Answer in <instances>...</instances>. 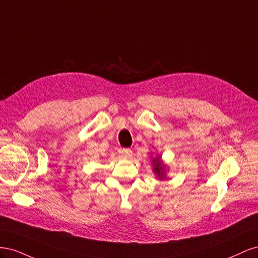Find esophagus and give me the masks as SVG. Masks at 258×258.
<instances>
[{
    "label": "esophagus",
    "instance_id": "esophagus-1",
    "mask_svg": "<svg viewBox=\"0 0 258 258\" xmlns=\"http://www.w3.org/2000/svg\"><path fill=\"white\" fill-rule=\"evenodd\" d=\"M120 154L123 158H130L134 153L129 148H122V150H120Z\"/></svg>",
    "mask_w": 258,
    "mask_h": 258
}]
</instances>
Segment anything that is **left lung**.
<instances>
[{"instance_id":"8db88e82","label":"left lung","mask_w":258,"mask_h":258,"mask_svg":"<svg viewBox=\"0 0 258 258\" xmlns=\"http://www.w3.org/2000/svg\"><path fill=\"white\" fill-rule=\"evenodd\" d=\"M152 166L153 172L158 179H166L167 178V165L161 159V155H157V157H152Z\"/></svg>"}]
</instances>
